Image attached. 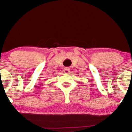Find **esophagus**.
<instances>
[{"label": "esophagus", "mask_w": 132, "mask_h": 132, "mask_svg": "<svg viewBox=\"0 0 132 132\" xmlns=\"http://www.w3.org/2000/svg\"><path fill=\"white\" fill-rule=\"evenodd\" d=\"M64 73H66V74H68V73H69V72H70V69H69V68H65L64 69Z\"/></svg>", "instance_id": "esophagus-1"}]
</instances>
